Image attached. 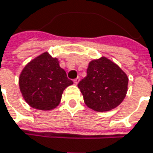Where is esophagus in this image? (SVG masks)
I'll return each instance as SVG.
<instances>
[{
	"mask_svg": "<svg viewBox=\"0 0 153 153\" xmlns=\"http://www.w3.org/2000/svg\"><path fill=\"white\" fill-rule=\"evenodd\" d=\"M79 77H77L76 79H74V84H76V85L79 83Z\"/></svg>",
	"mask_w": 153,
	"mask_h": 153,
	"instance_id": "1",
	"label": "esophagus"
}]
</instances>
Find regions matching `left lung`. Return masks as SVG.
<instances>
[{
    "label": "left lung",
    "instance_id": "left-lung-1",
    "mask_svg": "<svg viewBox=\"0 0 153 153\" xmlns=\"http://www.w3.org/2000/svg\"><path fill=\"white\" fill-rule=\"evenodd\" d=\"M128 78L113 62L106 57L92 60L87 76L78 88L86 105L97 111H107L117 107L125 98Z\"/></svg>",
    "mask_w": 153,
    "mask_h": 153
}]
</instances>
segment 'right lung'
<instances>
[{
  "instance_id": "right-lung-1",
  "label": "right lung",
  "mask_w": 153,
  "mask_h": 153,
  "mask_svg": "<svg viewBox=\"0 0 153 153\" xmlns=\"http://www.w3.org/2000/svg\"><path fill=\"white\" fill-rule=\"evenodd\" d=\"M74 82L59 66L57 58L45 52L23 69L19 88L25 102L33 108L48 111L57 106L64 90Z\"/></svg>"
}]
</instances>
